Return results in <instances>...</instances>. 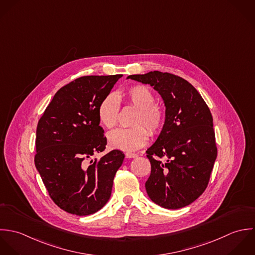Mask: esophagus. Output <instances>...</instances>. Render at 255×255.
<instances>
[{"mask_svg": "<svg viewBox=\"0 0 255 255\" xmlns=\"http://www.w3.org/2000/svg\"><path fill=\"white\" fill-rule=\"evenodd\" d=\"M125 156H126V158H134V157H137L138 154L135 153H126Z\"/></svg>", "mask_w": 255, "mask_h": 255, "instance_id": "obj_1", "label": "esophagus"}]
</instances>
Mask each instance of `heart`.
Here are the masks:
<instances>
[{"label":"heart","instance_id":"obj_1","mask_svg":"<svg viewBox=\"0 0 255 255\" xmlns=\"http://www.w3.org/2000/svg\"><path fill=\"white\" fill-rule=\"evenodd\" d=\"M128 104L137 108L132 128H119L107 135L108 144L111 148L126 152H133L142 148L149 139V129L151 135L158 134L164 124L165 115L160 106L155 104V98L152 91L145 86H132L119 95ZM119 101L116 95L109 94L102 100L98 115L100 122L107 128H113L118 121ZM145 125L147 130L142 125Z\"/></svg>","mask_w":255,"mask_h":255}]
</instances>
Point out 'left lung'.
<instances>
[{
    "instance_id": "left-lung-1",
    "label": "left lung",
    "mask_w": 255,
    "mask_h": 255,
    "mask_svg": "<svg viewBox=\"0 0 255 255\" xmlns=\"http://www.w3.org/2000/svg\"><path fill=\"white\" fill-rule=\"evenodd\" d=\"M127 79L149 84L165 105L162 130L146 152L151 162L147 193L165 209L185 207L207 188L217 157L211 111L197 90L173 74L153 71Z\"/></svg>"
}]
</instances>
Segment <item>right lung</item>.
Listing matches in <instances>:
<instances>
[{"mask_svg":"<svg viewBox=\"0 0 255 255\" xmlns=\"http://www.w3.org/2000/svg\"><path fill=\"white\" fill-rule=\"evenodd\" d=\"M122 75L85 76L61 88L36 129L35 166L53 202L62 210L87 216L109 200L124 153L105 150L99 105Z\"/></svg>","mask_w":255,"mask_h":255,"instance_id":"obj_1","label":"right lung"}]
</instances>
